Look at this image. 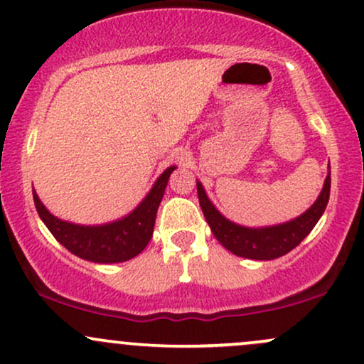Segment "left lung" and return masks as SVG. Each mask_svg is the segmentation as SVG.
Returning a JSON list of instances; mask_svg holds the SVG:
<instances>
[{
    "mask_svg": "<svg viewBox=\"0 0 364 364\" xmlns=\"http://www.w3.org/2000/svg\"><path fill=\"white\" fill-rule=\"evenodd\" d=\"M199 204L206 218L209 228L216 240L238 257L254 260H272L288 254L294 247L300 245L303 238L318 223L326 211L328 196H331V173L326 177L322 192L303 215L281 225L249 228L230 221L215 208L204 191L203 183L198 181Z\"/></svg>",
    "mask_w": 364,
    "mask_h": 364,
    "instance_id": "1",
    "label": "left lung"
}]
</instances>
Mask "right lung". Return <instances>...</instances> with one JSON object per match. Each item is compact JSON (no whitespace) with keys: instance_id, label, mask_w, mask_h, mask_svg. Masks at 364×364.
Returning <instances> with one entry per match:
<instances>
[{"instance_id":"add662e5","label":"right lung","mask_w":364,"mask_h":364,"mask_svg":"<svg viewBox=\"0 0 364 364\" xmlns=\"http://www.w3.org/2000/svg\"><path fill=\"white\" fill-rule=\"evenodd\" d=\"M177 166H168L141 203L127 216L104 225H76L50 215L36 189H32L37 213L54 238L76 257L97 264L126 262L146 249L155 228L156 211L164 199L170 173Z\"/></svg>"}]
</instances>
